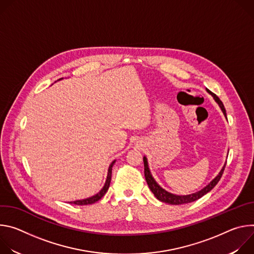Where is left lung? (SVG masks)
<instances>
[{
    "label": "left lung",
    "mask_w": 254,
    "mask_h": 254,
    "mask_svg": "<svg viewBox=\"0 0 254 254\" xmlns=\"http://www.w3.org/2000/svg\"><path fill=\"white\" fill-rule=\"evenodd\" d=\"M206 91L212 95V97L214 98V100L218 103L219 107L221 108V111L224 115V117L226 118V111H225V107L222 103V101L218 98V96H216V94H214L213 92H211L209 89L206 88ZM227 120V118H226ZM143 166H144V177H146V181L147 183L149 185V188L151 189V191L153 192V194L155 195V197L160 200L161 202H165V203H168V204H171V205H181V204H186V203H191V202H194L198 199H200L201 197H203L205 194H207L208 192H210L216 185L217 183L219 182V180L221 179L222 177V174H223V171L225 169V166H226V162L224 164V166L222 167V169L220 170L219 174L217 175L211 182L206 185L203 189H201L200 191H197L195 193H191V194H188V195H176V194H173V193H170L168 191H166L165 189H163L157 182L156 180L154 179L151 171H150V168H149V163H148V159L147 157L144 156L143 157Z\"/></svg>",
    "instance_id": "8db88e82"
}]
</instances>
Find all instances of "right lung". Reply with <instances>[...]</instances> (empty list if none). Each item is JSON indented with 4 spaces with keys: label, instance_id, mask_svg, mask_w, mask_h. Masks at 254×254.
<instances>
[{
    "label": "right lung",
    "instance_id": "right-lung-1",
    "mask_svg": "<svg viewBox=\"0 0 254 254\" xmlns=\"http://www.w3.org/2000/svg\"><path fill=\"white\" fill-rule=\"evenodd\" d=\"M63 78H60L58 80H61ZM117 162V160L113 161L112 164L110 165V167H108V170H107V177H106V180H105V183L103 185V187L101 188V190L96 193L95 195L91 196V197H88V198H85V199H81V200H76V201H73V202H70V204H75V205H89V204H93L95 202H97L98 200H100L104 194L107 192L108 188H110V185H111V180H112V172H113V167L115 165V163Z\"/></svg>",
    "mask_w": 254,
    "mask_h": 254
}]
</instances>
